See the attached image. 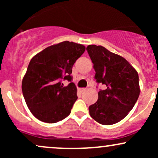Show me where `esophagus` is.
Masks as SVG:
<instances>
[{"label": "esophagus", "instance_id": "esophagus-1", "mask_svg": "<svg viewBox=\"0 0 158 158\" xmlns=\"http://www.w3.org/2000/svg\"><path fill=\"white\" fill-rule=\"evenodd\" d=\"M85 90H86V88H79V91L80 92V93H83Z\"/></svg>", "mask_w": 158, "mask_h": 158}]
</instances>
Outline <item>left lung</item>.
<instances>
[{"mask_svg":"<svg viewBox=\"0 0 158 158\" xmlns=\"http://www.w3.org/2000/svg\"><path fill=\"white\" fill-rule=\"evenodd\" d=\"M86 50L97 82L106 85L98 93L97 102L89 106L90 115L100 124H115L128 115L138 99V73L126 59L104 47L88 45Z\"/></svg>","mask_w":158,"mask_h":158,"instance_id":"left-lung-1","label":"left lung"}]
</instances>
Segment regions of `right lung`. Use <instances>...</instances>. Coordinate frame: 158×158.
Instances as JSON below:
<instances>
[{"label": "right lung", "mask_w": 158, "mask_h": 158, "mask_svg": "<svg viewBox=\"0 0 158 158\" xmlns=\"http://www.w3.org/2000/svg\"><path fill=\"white\" fill-rule=\"evenodd\" d=\"M80 44L62 41L51 45L32 58L22 80L27 106L42 122L55 123L67 117L77 99V89L71 82L72 68L84 53ZM62 79L70 81L68 86Z\"/></svg>", "instance_id": "right-lung-1"}]
</instances>
